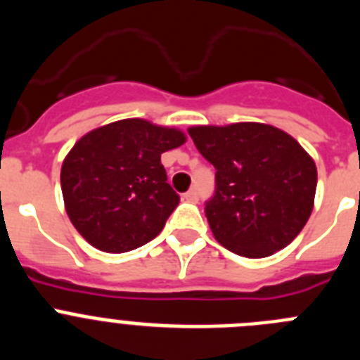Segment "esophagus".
<instances>
[{
	"label": "esophagus",
	"instance_id": "1",
	"mask_svg": "<svg viewBox=\"0 0 360 360\" xmlns=\"http://www.w3.org/2000/svg\"><path fill=\"white\" fill-rule=\"evenodd\" d=\"M184 200H186V202H191V203H196L198 202V193H196L195 189L187 191L186 195H184Z\"/></svg>",
	"mask_w": 360,
	"mask_h": 360
}]
</instances>
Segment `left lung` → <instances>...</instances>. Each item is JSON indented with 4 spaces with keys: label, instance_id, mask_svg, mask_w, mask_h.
<instances>
[{
    "label": "left lung",
    "instance_id": "left-lung-1",
    "mask_svg": "<svg viewBox=\"0 0 360 360\" xmlns=\"http://www.w3.org/2000/svg\"><path fill=\"white\" fill-rule=\"evenodd\" d=\"M187 131L216 167V193L205 205L216 241L245 257L272 256L294 241L317 187L316 162L294 136L262 122Z\"/></svg>",
    "mask_w": 360,
    "mask_h": 360
}]
</instances>
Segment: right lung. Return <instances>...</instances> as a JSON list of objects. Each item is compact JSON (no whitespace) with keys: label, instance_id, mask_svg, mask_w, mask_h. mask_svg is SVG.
Listing matches in <instances>:
<instances>
[{"label":"right lung","instance_id":"obj_1","mask_svg":"<svg viewBox=\"0 0 360 360\" xmlns=\"http://www.w3.org/2000/svg\"><path fill=\"white\" fill-rule=\"evenodd\" d=\"M186 141L178 128L146 119L117 120L82 135L61 167L66 214L79 234L111 254L158 236L180 202L160 157Z\"/></svg>","mask_w":360,"mask_h":360}]
</instances>
